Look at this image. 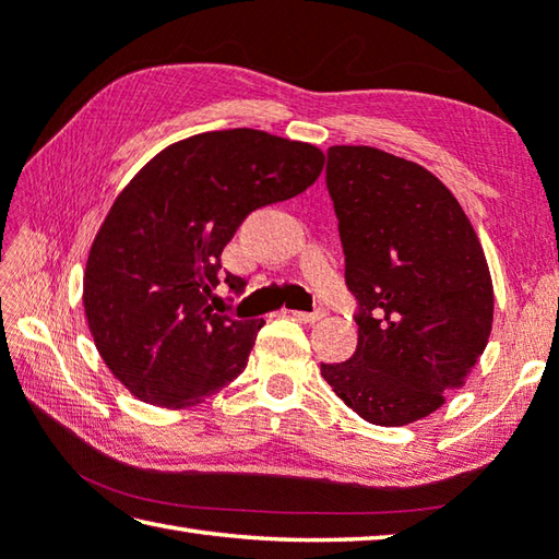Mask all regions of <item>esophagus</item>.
I'll use <instances>...</instances> for the list:
<instances>
[{
	"mask_svg": "<svg viewBox=\"0 0 559 559\" xmlns=\"http://www.w3.org/2000/svg\"><path fill=\"white\" fill-rule=\"evenodd\" d=\"M293 314L298 317L300 322H317V320H322V317H326V310H324V308H317V310H312V312L298 310V312H293Z\"/></svg>",
	"mask_w": 559,
	"mask_h": 559,
	"instance_id": "esophagus-1",
	"label": "esophagus"
}]
</instances>
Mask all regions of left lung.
Masks as SVG:
<instances>
[{
	"instance_id": "obj_1",
	"label": "left lung",
	"mask_w": 559,
	"mask_h": 559,
	"mask_svg": "<svg viewBox=\"0 0 559 559\" xmlns=\"http://www.w3.org/2000/svg\"><path fill=\"white\" fill-rule=\"evenodd\" d=\"M326 191L358 346L322 364V378L366 421L412 424L439 409L485 352L495 314L485 251L455 195L414 162L334 145Z\"/></svg>"
}]
</instances>
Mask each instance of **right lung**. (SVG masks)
Returning <instances> with one entry per match:
<instances>
[{
    "label": "right lung",
    "mask_w": 559,
    "mask_h": 559,
    "mask_svg": "<svg viewBox=\"0 0 559 559\" xmlns=\"http://www.w3.org/2000/svg\"><path fill=\"white\" fill-rule=\"evenodd\" d=\"M324 155L264 130H213L169 145L118 195L84 273L94 344L135 397L191 407L242 373L264 320L213 310L221 257L245 217L320 177ZM233 293L247 281L225 271Z\"/></svg>",
    "instance_id": "obj_1"
}]
</instances>
